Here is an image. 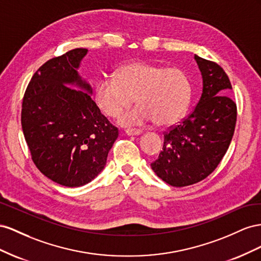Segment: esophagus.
Returning a JSON list of instances; mask_svg holds the SVG:
<instances>
[{
    "label": "esophagus",
    "mask_w": 261,
    "mask_h": 261,
    "mask_svg": "<svg viewBox=\"0 0 261 261\" xmlns=\"http://www.w3.org/2000/svg\"><path fill=\"white\" fill-rule=\"evenodd\" d=\"M141 133H142V131L137 130V129H126L125 130V135L129 137H137V136H140Z\"/></svg>",
    "instance_id": "34e87169"
}]
</instances>
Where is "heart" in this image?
<instances>
[{"instance_id": "b5f03b06", "label": "heart", "mask_w": 261, "mask_h": 261, "mask_svg": "<svg viewBox=\"0 0 261 261\" xmlns=\"http://www.w3.org/2000/svg\"><path fill=\"white\" fill-rule=\"evenodd\" d=\"M138 105L119 117L124 126L143 125L154 121L167 126L180 120L191 99V82L180 69L142 61L119 68L115 76L96 85L95 101L102 114L115 118L132 102Z\"/></svg>"}]
</instances>
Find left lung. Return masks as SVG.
I'll return each mask as SVG.
<instances>
[{
	"instance_id": "8db88e82",
	"label": "left lung",
	"mask_w": 261,
	"mask_h": 261,
	"mask_svg": "<svg viewBox=\"0 0 261 261\" xmlns=\"http://www.w3.org/2000/svg\"><path fill=\"white\" fill-rule=\"evenodd\" d=\"M202 94L192 113L164 135L163 151L151 164L154 173L174 187L203 180L222 161L232 141L236 103L229 79L221 66L195 55Z\"/></svg>"
}]
</instances>
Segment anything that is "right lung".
I'll return each instance as SVG.
<instances>
[{"label": "right lung", "mask_w": 261, "mask_h": 261, "mask_svg": "<svg viewBox=\"0 0 261 261\" xmlns=\"http://www.w3.org/2000/svg\"><path fill=\"white\" fill-rule=\"evenodd\" d=\"M87 52L73 49L41 65L21 107V128L35 165L65 187L97 177L118 138V129L100 113L91 85L77 72Z\"/></svg>", "instance_id": "right-lung-1"}]
</instances>
